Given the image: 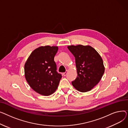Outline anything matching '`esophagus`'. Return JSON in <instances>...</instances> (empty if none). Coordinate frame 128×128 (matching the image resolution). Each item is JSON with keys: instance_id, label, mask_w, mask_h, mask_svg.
Here are the masks:
<instances>
[{"instance_id": "34e87169", "label": "esophagus", "mask_w": 128, "mask_h": 128, "mask_svg": "<svg viewBox=\"0 0 128 128\" xmlns=\"http://www.w3.org/2000/svg\"><path fill=\"white\" fill-rule=\"evenodd\" d=\"M67 73H68V71H66V72H64V74H63V75H64V76H66V74H67Z\"/></svg>"}]
</instances>
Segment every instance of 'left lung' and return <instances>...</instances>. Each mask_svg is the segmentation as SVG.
<instances>
[{"label": "left lung", "instance_id": "1", "mask_svg": "<svg viewBox=\"0 0 128 128\" xmlns=\"http://www.w3.org/2000/svg\"><path fill=\"white\" fill-rule=\"evenodd\" d=\"M68 48L76 58L78 76L72 82L78 91L85 92L92 89L104 73L103 62L100 55L90 46H71Z\"/></svg>", "mask_w": 128, "mask_h": 128}]
</instances>
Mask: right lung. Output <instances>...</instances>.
<instances>
[{"instance_id": "1", "label": "right lung", "mask_w": 128, "mask_h": 128, "mask_svg": "<svg viewBox=\"0 0 128 128\" xmlns=\"http://www.w3.org/2000/svg\"><path fill=\"white\" fill-rule=\"evenodd\" d=\"M57 46H41L34 50L28 57L25 66V76L29 86L43 96L53 94L62 78L57 71L54 57Z\"/></svg>"}]
</instances>
